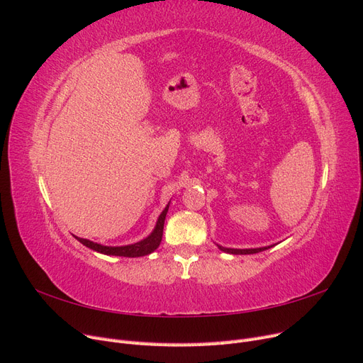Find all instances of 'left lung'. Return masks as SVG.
<instances>
[{"mask_svg":"<svg viewBox=\"0 0 363 363\" xmlns=\"http://www.w3.org/2000/svg\"><path fill=\"white\" fill-rule=\"evenodd\" d=\"M272 245L269 247H262V248H245V250H240V248H225V247H221L218 245V248L224 251V252H230V255H255V252H260V251H265L268 248H271Z\"/></svg>","mask_w":363,"mask_h":363,"instance_id":"8db88e82","label":"left lung"}]
</instances>
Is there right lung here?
Here are the masks:
<instances>
[{
    "label": "right lung",
    "mask_w": 363,
    "mask_h": 363,
    "mask_svg": "<svg viewBox=\"0 0 363 363\" xmlns=\"http://www.w3.org/2000/svg\"><path fill=\"white\" fill-rule=\"evenodd\" d=\"M168 208L169 204L163 208V212L160 213L156 227L152 230L151 235L147 236L145 239L139 240V242L135 244H130V245H123V247H107V245H101V244H96L92 242L89 239H83V238H77L80 240V242L91 248L94 251L101 252V255H107V256H121V257H140V256H147L150 252L155 251L160 242H162V236H163V224H164V218H167L168 213Z\"/></svg>",
    "instance_id": "1"
}]
</instances>
